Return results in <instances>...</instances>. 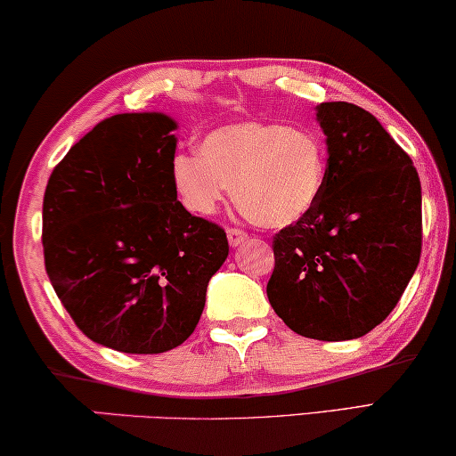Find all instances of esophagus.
Here are the masks:
<instances>
[{
  "label": "esophagus",
  "instance_id": "34e87169",
  "mask_svg": "<svg viewBox=\"0 0 456 456\" xmlns=\"http://www.w3.org/2000/svg\"><path fill=\"white\" fill-rule=\"evenodd\" d=\"M226 234H228V242H230V247H239L240 242H245V240L248 239V234L245 232V230L234 228V226H230V228L226 230Z\"/></svg>",
  "mask_w": 456,
  "mask_h": 456
}]
</instances>
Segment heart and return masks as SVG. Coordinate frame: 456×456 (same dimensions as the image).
Instances as JSON below:
<instances>
[{
    "mask_svg": "<svg viewBox=\"0 0 456 456\" xmlns=\"http://www.w3.org/2000/svg\"><path fill=\"white\" fill-rule=\"evenodd\" d=\"M328 151L314 130L278 122L228 124L209 133L197 153L174 158L172 180L192 214L209 216L228 189L248 220L284 228L320 201Z\"/></svg>",
    "mask_w": 456,
    "mask_h": 456,
    "instance_id": "heart-1",
    "label": "heart"
}]
</instances>
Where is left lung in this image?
<instances>
[{
    "label": "left lung",
    "mask_w": 456,
    "mask_h": 456,
    "mask_svg": "<svg viewBox=\"0 0 456 456\" xmlns=\"http://www.w3.org/2000/svg\"><path fill=\"white\" fill-rule=\"evenodd\" d=\"M328 142L320 201L273 236L267 298L292 332L359 338L396 307L421 257L413 161L359 105H317Z\"/></svg>",
    "instance_id": "8db88e82"
}]
</instances>
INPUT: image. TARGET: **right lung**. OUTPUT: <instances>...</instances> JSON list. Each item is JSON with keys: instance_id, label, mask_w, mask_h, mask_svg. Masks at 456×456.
Masks as SVG:
<instances>
[{"instance_id": "obj_1", "label": "right lung", "mask_w": 456, "mask_h": 456, "mask_svg": "<svg viewBox=\"0 0 456 456\" xmlns=\"http://www.w3.org/2000/svg\"><path fill=\"white\" fill-rule=\"evenodd\" d=\"M176 122L116 114L74 142L43 197V257L80 332L120 353H166L197 328L228 257L216 222L176 199Z\"/></svg>"}]
</instances>
